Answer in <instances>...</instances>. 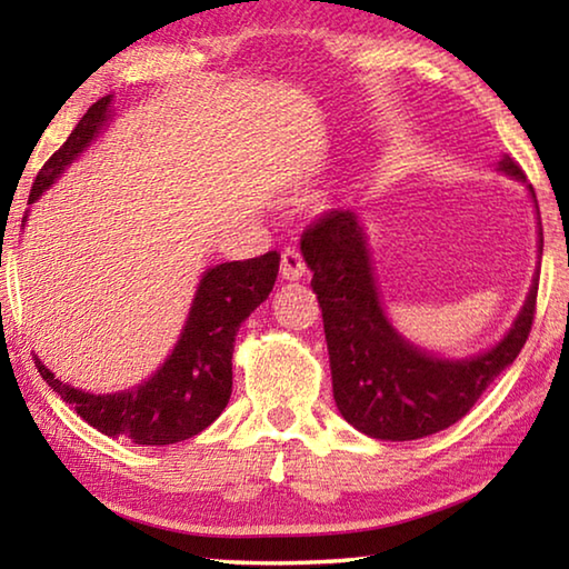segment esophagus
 Segmentation results:
<instances>
[{"instance_id": "1", "label": "esophagus", "mask_w": 569, "mask_h": 569, "mask_svg": "<svg viewBox=\"0 0 569 569\" xmlns=\"http://www.w3.org/2000/svg\"><path fill=\"white\" fill-rule=\"evenodd\" d=\"M306 276L303 256L296 248H286L281 253V278L283 281H298Z\"/></svg>"}]
</instances>
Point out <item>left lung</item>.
Masks as SVG:
<instances>
[{
  "label": "left lung",
  "instance_id": "1",
  "mask_svg": "<svg viewBox=\"0 0 569 569\" xmlns=\"http://www.w3.org/2000/svg\"><path fill=\"white\" fill-rule=\"evenodd\" d=\"M497 170L525 182L522 168L509 156ZM527 188L537 206L532 186ZM301 253L313 271L311 286L323 313L336 407L366 437L411 441L457 423L517 359L532 331L539 271L505 339L485 353L455 361L417 349L389 323L369 240L353 210L333 208L313 220L301 236Z\"/></svg>",
  "mask_w": 569,
  "mask_h": 569
}]
</instances>
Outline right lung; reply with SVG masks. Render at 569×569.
Wrapping results in <instances>:
<instances>
[{
  "label": "right lung",
  "mask_w": 569,
  "mask_h": 569,
  "mask_svg": "<svg viewBox=\"0 0 569 569\" xmlns=\"http://www.w3.org/2000/svg\"><path fill=\"white\" fill-rule=\"evenodd\" d=\"M112 94H104L82 114L64 146L37 172L30 192L34 203L62 170L98 138L110 122ZM27 220V216H24ZM22 220V223H24ZM281 256L220 263L208 268L192 298L188 321L166 363L140 387L114 393H90L64 383L34 356L37 371L52 391L70 403L77 417L112 439L162 447L196 437L226 409L233 391L236 333L273 291Z\"/></svg>",
  "instance_id": "add662e5"
}]
</instances>
